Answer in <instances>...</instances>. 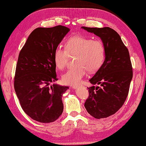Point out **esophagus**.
Returning a JSON list of instances; mask_svg holds the SVG:
<instances>
[{
	"label": "esophagus",
	"mask_w": 146,
	"mask_h": 146,
	"mask_svg": "<svg viewBox=\"0 0 146 146\" xmlns=\"http://www.w3.org/2000/svg\"><path fill=\"white\" fill-rule=\"evenodd\" d=\"M79 86H73L72 87V88H73V89H77V88H79Z\"/></svg>",
	"instance_id": "esophagus-1"
}]
</instances>
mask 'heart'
Here are the masks:
<instances>
[{
    "label": "heart",
    "mask_w": 146,
    "mask_h": 146,
    "mask_svg": "<svg viewBox=\"0 0 146 146\" xmlns=\"http://www.w3.org/2000/svg\"><path fill=\"white\" fill-rule=\"evenodd\" d=\"M65 49L60 48L55 50L54 62L56 67L64 69L69 58L74 57L77 66L62 75V81L66 85H78L86 74V70L94 72L102 66L105 58V47L100 40L75 36L68 38L64 44Z\"/></svg>",
    "instance_id": "obj_1"
}]
</instances>
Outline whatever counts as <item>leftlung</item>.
I'll return each instance as SVG.
<instances>
[{
    "instance_id": "1",
    "label": "left lung",
    "mask_w": 146,
    "mask_h": 146,
    "mask_svg": "<svg viewBox=\"0 0 146 146\" xmlns=\"http://www.w3.org/2000/svg\"><path fill=\"white\" fill-rule=\"evenodd\" d=\"M82 29L100 37L104 45L105 60L90 80L93 86L88 88L85 107L94 117L106 118L120 109L128 95L133 76L129 51L119 35L110 27ZM96 84L101 86L95 87Z\"/></svg>"
}]
</instances>
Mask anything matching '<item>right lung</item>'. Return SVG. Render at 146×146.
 <instances>
[{
    "instance_id": "right-lung-1",
    "label": "right lung",
    "mask_w": 146,
    "mask_h": 146,
    "mask_svg": "<svg viewBox=\"0 0 146 146\" xmlns=\"http://www.w3.org/2000/svg\"><path fill=\"white\" fill-rule=\"evenodd\" d=\"M69 31L62 26L37 28L19 54L15 91L24 111L37 122H53L63 111L62 97L68 87L49 85L58 80L55 50Z\"/></svg>"
}]
</instances>
